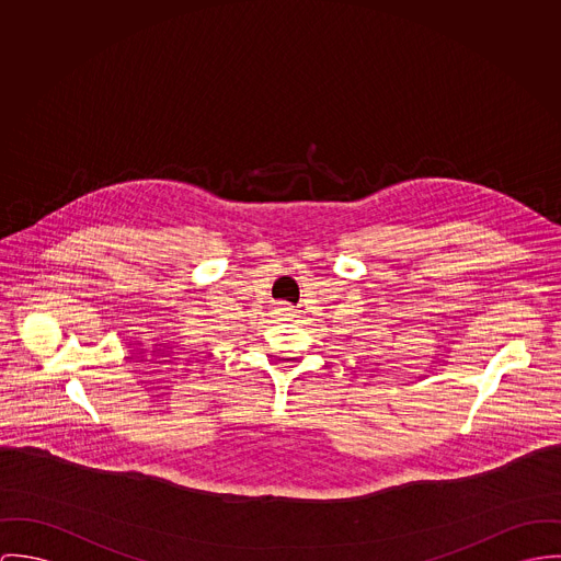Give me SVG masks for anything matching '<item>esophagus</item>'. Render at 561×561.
Instances as JSON below:
<instances>
[{
  "label": "esophagus",
  "mask_w": 561,
  "mask_h": 561,
  "mask_svg": "<svg viewBox=\"0 0 561 561\" xmlns=\"http://www.w3.org/2000/svg\"><path fill=\"white\" fill-rule=\"evenodd\" d=\"M284 311H286V313H290V308H284Z\"/></svg>",
  "instance_id": "obj_1"
}]
</instances>
